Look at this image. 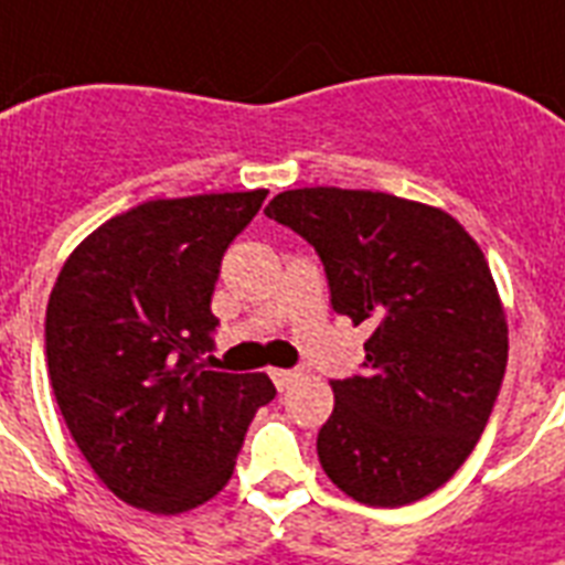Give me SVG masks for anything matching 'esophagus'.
<instances>
[{"label": "esophagus", "mask_w": 565, "mask_h": 565, "mask_svg": "<svg viewBox=\"0 0 565 565\" xmlns=\"http://www.w3.org/2000/svg\"><path fill=\"white\" fill-rule=\"evenodd\" d=\"M300 375L302 372H297V370H271V377H274V384H277L279 393H286L288 386H291Z\"/></svg>", "instance_id": "obj_1"}]
</instances>
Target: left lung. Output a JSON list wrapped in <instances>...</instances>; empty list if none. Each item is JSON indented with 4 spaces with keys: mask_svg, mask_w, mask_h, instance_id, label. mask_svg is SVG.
I'll list each match as a JSON object with an SVG mask.
<instances>
[{
    "mask_svg": "<svg viewBox=\"0 0 565 565\" xmlns=\"http://www.w3.org/2000/svg\"><path fill=\"white\" fill-rule=\"evenodd\" d=\"M265 216L317 250L332 309L372 329L363 375L332 381L317 433L326 477L363 505L422 500L477 447L505 375L482 248L445 210L372 190H286Z\"/></svg>",
    "mask_w": 565,
    "mask_h": 565,
    "instance_id": "obj_1",
    "label": "left lung"
}]
</instances>
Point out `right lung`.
Segmentation results:
<instances>
[{
  "instance_id": "obj_1",
  "label": "right lung",
  "mask_w": 565,
  "mask_h": 565,
  "mask_svg": "<svg viewBox=\"0 0 565 565\" xmlns=\"http://www.w3.org/2000/svg\"><path fill=\"white\" fill-rule=\"evenodd\" d=\"M268 190L156 199L88 233L45 311V361L65 427L126 505L181 514L227 484L271 377L204 370L227 245Z\"/></svg>"
}]
</instances>
